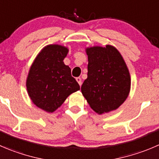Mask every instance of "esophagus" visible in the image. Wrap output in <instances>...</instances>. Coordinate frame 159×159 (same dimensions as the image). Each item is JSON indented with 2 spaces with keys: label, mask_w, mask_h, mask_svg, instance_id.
Here are the masks:
<instances>
[{
  "label": "esophagus",
  "mask_w": 159,
  "mask_h": 159,
  "mask_svg": "<svg viewBox=\"0 0 159 159\" xmlns=\"http://www.w3.org/2000/svg\"><path fill=\"white\" fill-rule=\"evenodd\" d=\"M76 81H78V83L79 84V85L81 86V78H79V77H78V78H76Z\"/></svg>",
  "instance_id": "obj_1"
}]
</instances>
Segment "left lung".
I'll return each instance as SVG.
<instances>
[{
	"label": "left lung",
	"mask_w": 159,
	"mask_h": 159,
	"mask_svg": "<svg viewBox=\"0 0 159 159\" xmlns=\"http://www.w3.org/2000/svg\"><path fill=\"white\" fill-rule=\"evenodd\" d=\"M88 78L81 93L90 107L98 114L115 110L127 99L130 89V76L124 58L114 47L86 49Z\"/></svg>",
	"instance_id": "obj_1"
}]
</instances>
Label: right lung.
I'll use <instances>...</instances> for the list:
<instances>
[{
    "instance_id": "1",
    "label": "right lung",
    "mask_w": 159,
    "mask_h": 159,
    "mask_svg": "<svg viewBox=\"0 0 159 159\" xmlns=\"http://www.w3.org/2000/svg\"><path fill=\"white\" fill-rule=\"evenodd\" d=\"M68 49L53 44L44 47L32 63L26 80V88L32 102L48 112H53L66 98L80 89L64 59Z\"/></svg>"
}]
</instances>
